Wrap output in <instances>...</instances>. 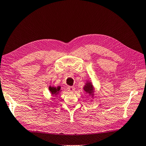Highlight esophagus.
<instances>
[{"instance_id": "1", "label": "esophagus", "mask_w": 146, "mask_h": 146, "mask_svg": "<svg viewBox=\"0 0 146 146\" xmlns=\"http://www.w3.org/2000/svg\"><path fill=\"white\" fill-rule=\"evenodd\" d=\"M68 90H69V91H71V92H73V91L75 90V87H70H70H68Z\"/></svg>"}]
</instances>
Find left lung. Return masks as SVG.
<instances>
[{"label":"left lung","mask_w":146,"mask_h":146,"mask_svg":"<svg viewBox=\"0 0 146 146\" xmlns=\"http://www.w3.org/2000/svg\"><path fill=\"white\" fill-rule=\"evenodd\" d=\"M84 89L85 92H86V93H87V94H92L94 92L93 85H92V84H91L90 82L86 83V85H85L84 86ZM92 95H93V94H92Z\"/></svg>","instance_id":"8db88e82"}]
</instances>
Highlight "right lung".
I'll return each mask as SVG.
<instances>
[{
    "instance_id": "1",
    "label": "right lung",
    "mask_w": 146,
    "mask_h": 146,
    "mask_svg": "<svg viewBox=\"0 0 146 146\" xmlns=\"http://www.w3.org/2000/svg\"><path fill=\"white\" fill-rule=\"evenodd\" d=\"M48 89H49L51 94H52L53 96H56V95H58V94L59 93L60 91H61V90H60V89H61V87H59V86L58 87H50V86L49 87H48Z\"/></svg>"
}]
</instances>
